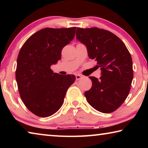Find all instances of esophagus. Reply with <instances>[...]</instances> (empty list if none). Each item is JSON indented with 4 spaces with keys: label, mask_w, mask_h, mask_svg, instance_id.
I'll return each mask as SVG.
<instances>
[{
    "label": "esophagus",
    "mask_w": 148,
    "mask_h": 148,
    "mask_svg": "<svg viewBox=\"0 0 148 148\" xmlns=\"http://www.w3.org/2000/svg\"><path fill=\"white\" fill-rule=\"evenodd\" d=\"M82 77V76H81V75L80 74H76V80H79V79H80Z\"/></svg>",
    "instance_id": "34e87169"
}]
</instances>
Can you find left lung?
<instances>
[{"instance_id":"8db88e82","label":"left lung","mask_w":148,"mask_h":148,"mask_svg":"<svg viewBox=\"0 0 148 148\" xmlns=\"http://www.w3.org/2000/svg\"><path fill=\"white\" fill-rule=\"evenodd\" d=\"M76 39L87 47L89 57L101 68L98 79L90 76L92 87L85 92L88 103L102 113L117 110L128 96L133 78L129 50L116 35L97 27L77 28Z\"/></svg>"}]
</instances>
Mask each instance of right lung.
<instances>
[{"mask_svg":"<svg viewBox=\"0 0 148 148\" xmlns=\"http://www.w3.org/2000/svg\"><path fill=\"white\" fill-rule=\"evenodd\" d=\"M76 27L45 28L27 40L17 59L16 78L20 97L32 113L49 117L62 106L74 75L53 73L50 67L61 59L63 47L72 41Z\"/></svg>","mask_w":148,"mask_h":148,"instance_id":"obj_1","label":"right lung"}]
</instances>
